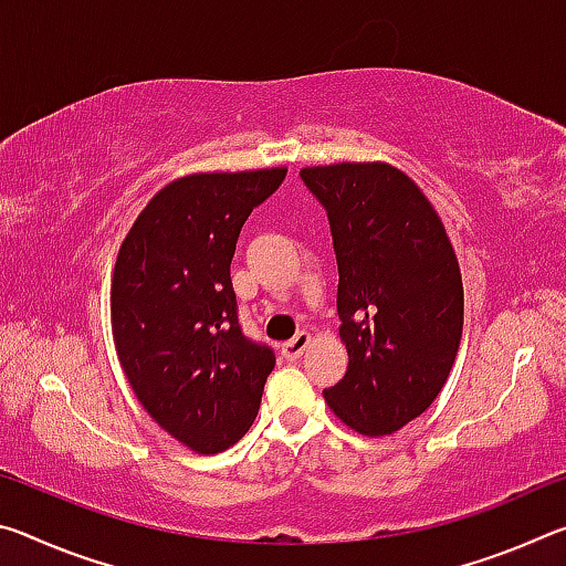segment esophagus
Segmentation results:
<instances>
[{"label":"esophagus","mask_w":566,"mask_h":566,"mask_svg":"<svg viewBox=\"0 0 566 566\" xmlns=\"http://www.w3.org/2000/svg\"><path fill=\"white\" fill-rule=\"evenodd\" d=\"M310 342H312V337L306 332H300L296 334L294 339H290V342H284L282 344V354H284V359H300L302 354H304V349L310 347Z\"/></svg>","instance_id":"obj_1"}]
</instances>
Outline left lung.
Instances as JSON below:
<instances>
[{
	"label": "left lung",
	"mask_w": 566,
	"mask_h": 566,
	"mask_svg": "<svg viewBox=\"0 0 566 566\" xmlns=\"http://www.w3.org/2000/svg\"><path fill=\"white\" fill-rule=\"evenodd\" d=\"M327 207L339 264L347 371L324 401L364 437L424 415L454 367L464 327L462 272L424 191L387 161L300 169Z\"/></svg>",
	"instance_id": "left-lung-1"
}]
</instances>
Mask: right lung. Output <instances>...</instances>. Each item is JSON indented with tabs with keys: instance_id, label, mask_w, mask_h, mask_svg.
Returning <instances> with one entry per match:
<instances>
[{
	"instance_id": "add662e5",
	"label": "right lung",
	"mask_w": 566,
	"mask_h": 566,
	"mask_svg": "<svg viewBox=\"0 0 566 566\" xmlns=\"http://www.w3.org/2000/svg\"><path fill=\"white\" fill-rule=\"evenodd\" d=\"M286 167L195 171L161 187L112 272L117 357L147 415L197 454L224 452L262 405L270 347L237 327L232 264L239 232Z\"/></svg>"
}]
</instances>
